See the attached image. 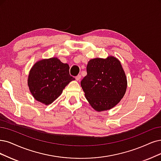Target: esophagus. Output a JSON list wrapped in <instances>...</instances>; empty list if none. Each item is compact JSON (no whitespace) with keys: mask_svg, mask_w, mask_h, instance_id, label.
Returning <instances> with one entry per match:
<instances>
[{"mask_svg":"<svg viewBox=\"0 0 161 161\" xmlns=\"http://www.w3.org/2000/svg\"><path fill=\"white\" fill-rule=\"evenodd\" d=\"M81 76L80 75H77V76L75 77V80H76L77 81H80V80H81Z\"/></svg>","mask_w":161,"mask_h":161,"instance_id":"34e87169","label":"esophagus"}]
</instances>
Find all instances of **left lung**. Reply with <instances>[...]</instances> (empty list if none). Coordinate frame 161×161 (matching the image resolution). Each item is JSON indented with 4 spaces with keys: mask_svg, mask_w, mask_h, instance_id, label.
Here are the masks:
<instances>
[{
    "mask_svg": "<svg viewBox=\"0 0 161 161\" xmlns=\"http://www.w3.org/2000/svg\"><path fill=\"white\" fill-rule=\"evenodd\" d=\"M81 86L89 103L98 112L111 109L126 92L127 77L120 61L113 56L90 59Z\"/></svg>",
    "mask_w": 161,
    "mask_h": 161,
    "instance_id": "1",
    "label": "left lung"
}]
</instances>
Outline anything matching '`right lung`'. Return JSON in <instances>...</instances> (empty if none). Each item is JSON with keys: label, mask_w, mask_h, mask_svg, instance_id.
Listing matches in <instances>:
<instances>
[{"label": "right lung", "mask_w": 161, "mask_h": 161, "mask_svg": "<svg viewBox=\"0 0 161 161\" xmlns=\"http://www.w3.org/2000/svg\"><path fill=\"white\" fill-rule=\"evenodd\" d=\"M69 70V65L58 58L36 62L28 77V86L34 98L46 105L51 104L60 96L65 87L75 80Z\"/></svg>", "instance_id": "add662e5"}]
</instances>
